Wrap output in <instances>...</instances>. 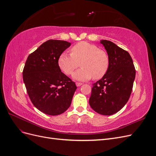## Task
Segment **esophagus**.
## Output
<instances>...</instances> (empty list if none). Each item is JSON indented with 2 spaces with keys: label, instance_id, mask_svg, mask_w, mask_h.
<instances>
[{
  "label": "esophagus",
  "instance_id": "1",
  "mask_svg": "<svg viewBox=\"0 0 156 156\" xmlns=\"http://www.w3.org/2000/svg\"><path fill=\"white\" fill-rule=\"evenodd\" d=\"M83 84V83H79V82H77L76 83V86L77 87H80V86H81Z\"/></svg>",
  "mask_w": 156,
  "mask_h": 156
}]
</instances>
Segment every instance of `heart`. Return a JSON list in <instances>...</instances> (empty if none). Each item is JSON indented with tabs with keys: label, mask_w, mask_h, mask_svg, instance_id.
I'll return each instance as SVG.
<instances>
[{
	"label": "heart",
	"mask_w": 156,
	"mask_h": 156,
	"mask_svg": "<svg viewBox=\"0 0 156 156\" xmlns=\"http://www.w3.org/2000/svg\"><path fill=\"white\" fill-rule=\"evenodd\" d=\"M70 52L71 55L62 53L58 60L60 68L66 75H72L80 62L82 68L73 75L76 80L84 81L92 77L100 79L107 73L110 66L109 56L96 45L81 41L73 45Z\"/></svg>",
	"instance_id": "heart-1"
}]
</instances>
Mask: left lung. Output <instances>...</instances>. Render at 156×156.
Here are the masks:
<instances>
[{"label":"left lung","instance_id":"obj_1","mask_svg":"<svg viewBox=\"0 0 156 156\" xmlns=\"http://www.w3.org/2000/svg\"><path fill=\"white\" fill-rule=\"evenodd\" d=\"M110 58L106 75L93 84L90 105L103 115H111L119 111L129 100L135 78V68L127 51L113 42L103 40Z\"/></svg>","mask_w":156,"mask_h":156}]
</instances>
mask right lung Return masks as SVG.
<instances>
[{
  "label": "right lung",
  "instance_id": "obj_1",
  "mask_svg": "<svg viewBox=\"0 0 156 156\" xmlns=\"http://www.w3.org/2000/svg\"><path fill=\"white\" fill-rule=\"evenodd\" d=\"M71 43L49 40L30 53L23 71V78L31 102L46 115L56 116L66 111L77 87L58 64L60 55Z\"/></svg>",
  "mask_w": 156,
  "mask_h": 156
}]
</instances>
